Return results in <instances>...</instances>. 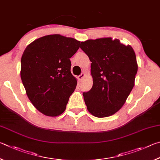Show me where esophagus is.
Masks as SVG:
<instances>
[{
  "label": "esophagus",
  "mask_w": 160,
  "mask_h": 160,
  "mask_svg": "<svg viewBox=\"0 0 160 160\" xmlns=\"http://www.w3.org/2000/svg\"><path fill=\"white\" fill-rule=\"evenodd\" d=\"M84 77H85V74L84 73H82V74H81L79 76H78V79L79 80V81H82L83 78H84Z\"/></svg>",
  "instance_id": "obj_1"
}]
</instances>
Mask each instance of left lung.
<instances>
[{"label": "left lung", "instance_id": "obj_1", "mask_svg": "<svg viewBox=\"0 0 160 160\" xmlns=\"http://www.w3.org/2000/svg\"><path fill=\"white\" fill-rule=\"evenodd\" d=\"M91 62L93 86L83 93L89 112L99 118L115 114L134 86L138 64L133 48L118 39L101 38L81 43Z\"/></svg>", "mask_w": 160, "mask_h": 160}]
</instances>
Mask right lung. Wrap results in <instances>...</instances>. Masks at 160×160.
Returning <instances> with one entry per match:
<instances>
[{
  "label": "right lung",
  "mask_w": 160,
  "mask_h": 160,
  "mask_svg": "<svg viewBox=\"0 0 160 160\" xmlns=\"http://www.w3.org/2000/svg\"><path fill=\"white\" fill-rule=\"evenodd\" d=\"M80 41L60 34L33 41L21 59V78L33 105L46 116L56 117L65 110L77 81L71 73L69 58Z\"/></svg>",
  "instance_id": "add662e5"
}]
</instances>
